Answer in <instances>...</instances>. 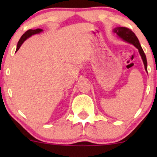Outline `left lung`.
Wrapping results in <instances>:
<instances>
[{
    "label": "left lung",
    "mask_w": 157,
    "mask_h": 157,
    "mask_svg": "<svg viewBox=\"0 0 157 157\" xmlns=\"http://www.w3.org/2000/svg\"><path fill=\"white\" fill-rule=\"evenodd\" d=\"M113 32H114L115 34H117L118 37L122 38L124 41L134 45L135 47L138 48L139 52H140V56H141L142 59V61H143L144 66H145V71H147L146 56H145V53H144V51L142 50L141 45H140V42H139L138 38L136 37V36L135 35L134 32L131 31V29H129L128 28H126V27H117V28L113 29Z\"/></svg>",
    "instance_id": "obj_1"
}]
</instances>
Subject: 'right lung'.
Segmentation results:
<instances>
[{"label":"right lung","instance_id":"1","mask_svg":"<svg viewBox=\"0 0 157 157\" xmlns=\"http://www.w3.org/2000/svg\"><path fill=\"white\" fill-rule=\"evenodd\" d=\"M41 32H43V29H29V30H28V31H26L22 36H21V39L19 40L18 43H17V45L16 52L18 51V49L20 48V47H21V45L23 44V43L24 42V41L26 40L27 38H29V37H31L32 35H35V34L40 33Z\"/></svg>","mask_w":157,"mask_h":157}]
</instances>
